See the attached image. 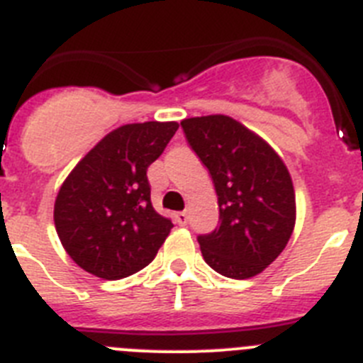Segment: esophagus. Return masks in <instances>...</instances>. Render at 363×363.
Here are the masks:
<instances>
[{
	"label": "esophagus",
	"instance_id": "34e87169",
	"mask_svg": "<svg viewBox=\"0 0 363 363\" xmlns=\"http://www.w3.org/2000/svg\"><path fill=\"white\" fill-rule=\"evenodd\" d=\"M174 220H176V223H178V225H185V223L189 221V214L185 213V211H179V213L174 214Z\"/></svg>",
	"mask_w": 363,
	"mask_h": 363
}]
</instances>
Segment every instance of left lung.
I'll return each mask as SVG.
<instances>
[{
  "label": "left lung",
  "mask_w": 363,
  "mask_h": 363,
  "mask_svg": "<svg viewBox=\"0 0 363 363\" xmlns=\"http://www.w3.org/2000/svg\"><path fill=\"white\" fill-rule=\"evenodd\" d=\"M185 138L211 172L220 227L198 236L214 271L247 280L280 256L296 221V200L284 160L265 140L223 114L182 121Z\"/></svg>",
  "instance_id": "obj_1"
}]
</instances>
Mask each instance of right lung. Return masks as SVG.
Wrapping results in <instances>:
<instances>
[{
    "label": "right lung",
    "mask_w": 363,
    "mask_h": 363,
    "mask_svg": "<svg viewBox=\"0 0 363 363\" xmlns=\"http://www.w3.org/2000/svg\"><path fill=\"white\" fill-rule=\"evenodd\" d=\"M176 130V121L121 125L67 176L54 203V225L83 271L120 280L154 259L172 221L150 203L147 169Z\"/></svg>",
    "instance_id": "right-lung-1"
}]
</instances>
